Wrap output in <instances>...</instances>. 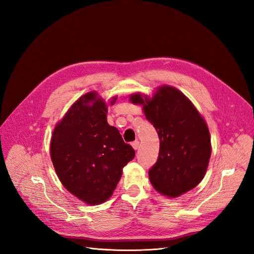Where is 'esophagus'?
<instances>
[{
  "mask_svg": "<svg viewBox=\"0 0 254 254\" xmlns=\"http://www.w3.org/2000/svg\"><path fill=\"white\" fill-rule=\"evenodd\" d=\"M139 143H140V142H139V141H137V140H135V141H133V142L131 143V145H132V147H133V148H134L135 150H136L137 148H139Z\"/></svg>",
  "mask_w": 254,
  "mask_h": 254,
  "instance_id": "1",
  "label": "esophagus"
}]
</instances>
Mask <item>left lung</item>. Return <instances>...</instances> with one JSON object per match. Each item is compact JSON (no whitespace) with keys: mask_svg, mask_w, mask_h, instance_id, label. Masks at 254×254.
<instances>
[{"mask_svg":"<svg viewBox=\"0 0 254 254\" xmlns=\"http://www.w3.org/2000/svg\"><path fill=\"white\" fill-rule=\"evenodd\" d=\"M144 105V114L156 128L160 149L157 162L149 168L156 190L178 197L202 180L211 157L210 132L204 120L187 96L173 87L159 88L151 99L130 96Z\"/></svg>","mask_w":254,"mask_h":254,"instance_id":"8db88e82","label":"left lung"}]
</instances>
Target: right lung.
<instances>
[{"label":"right lung","mask_w":254,"mask_h":254,"mask_svg":"<svg viewBox=\"0 0 254 254\" xmlns=\"http://www.w3.org/2000/svg\"><path fill=\"white\" fill-rule=\"evenodd\" d=\"M107 111L96 93L84 94L56 126L51 141V158L61 183L89 204L105 202L112 195L123 167L135 156L119 130L107 123Z\"/></svg>","instance_id":"add662e5"}]
</instances>
